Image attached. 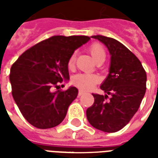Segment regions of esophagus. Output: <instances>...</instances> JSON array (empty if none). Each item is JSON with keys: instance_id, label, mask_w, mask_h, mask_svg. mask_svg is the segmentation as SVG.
Instances as JSON below:
<instances>
[{"instance_id": "34e87169", "label": "esophagus", "mask_w": 158, "mask_h": 158, "mask_svg": "<svg viewBox=\"0 0 158 158\" xmlns=\"http://www.w3.org/2000/svg\"><path fill=\"white\" fill-rule=\"evenodd\" d=\"M84 94V91H82V90H79V92H78V95L79 96H81V95H82Z\"/></svg>"}]
</instances>
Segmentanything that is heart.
<instances>
[{
  "instance_id": "heart-1",
  "label": "heart",
  "mask_w": 158,
  "mask_h": 158,
  "mask_svg": "<svg viewBox=\"0 0 158 158\" xmlns=\"http://www.w3.org/2000/svg\"><path fill=\"white\" fill-rule=\"evenodd\" d=\"M89 52L91 53L92 58L94 59L95 62L98 59H101L106 57V52L105 49L103 48L102 45H100L99 43H94L90 46L89 48ZM76 60V56L75 54L70 56L68 61V67L72 68L75 64ZM99 81V77L95 76L94 74L88 73H79L76 75L72 78V82L74 85L77 86L78 88L84 89V90H88L93 87H94V85Z\"/></svg>"
}]
</instances>
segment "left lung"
Listing matches in <instances>:
<instances>
[{"instance_id": "8db88e82", "label": "left lung", "mask_w": 158, "mask_h": 158, "mask_svg": "<svg viewBox=\"0 0 158 158\" xmlns=\"http://www.w3.org/2000/svg\"><path fill=\"white\" fill-rule=\"evenodd\" d=\"M91 37L108 48L110 63L109 74L100 86L106 94H93L94 103L87 110V118L95 128L115 133L137 112L146 90V73L138 58L121 42L103 35Z\"/></svg>"}]
</instances>
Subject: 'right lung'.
Returning <instances> with one entry per match:
<instances>
[{"label":"right lung","mask_w":158,"mask_h":158,"mask_svg":"<svg viewBox=\"0 0 158 158\" xmlns=\"http://www.w3.org/2000/svg\"><path fill=\"white\" fill-rule=\"evenodd\" d=\"M89 40L86 35H54L26 50L12 65L9 79L13 99L34 127L51 128L63 122L78 89H53L70 80L69 59Z\"/></svg>","instance_id":"right-lung-1"}]
</instances>
